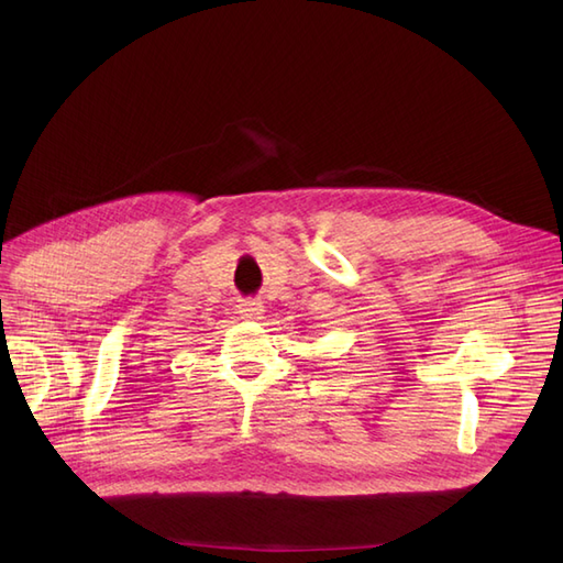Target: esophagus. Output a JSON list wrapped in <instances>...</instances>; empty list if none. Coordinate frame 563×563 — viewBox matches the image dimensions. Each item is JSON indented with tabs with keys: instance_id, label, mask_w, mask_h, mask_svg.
<instances>
[{
	"instance_id": "1",
	"label": "esophagus",
	"mask_w": 563,
	"mask_h": 563,
	"mask_svg": "<svg viewBox=\"0 0 563 563\" xmlns=\"http://www.w3.org/2000/svg\"><path fill=\"white\" fill-rule=\"evenodd\" d=\"M240 312H242V317H246V319H261L263 317V302L258 300V298H244L242 302H240Z\"/></svg>"
}]
</instances>
